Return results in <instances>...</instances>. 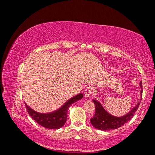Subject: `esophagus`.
<instances>
[{
	"mask_svg": "<svg viewBox=\"0 0 155 155\" xmlns=\"http://www.w3.org/2000/svg\"><path fill=\"white\" fill-rule=\"evenodd\" d=\"M92 93V87L91 86H87L85 90V97H90Z\"/></svg>",
	"mask_w": 155,
	"mask_h": 155,
	"instance_id": "esophagus-1",
	"label": "esophagus"
}]
</instances>
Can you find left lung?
<instances>
[{
	"label": "left lung",
	"instance_id": "1",
	"mask_svg": "<svg viewBox=\"0 0 155 155\" xmlns=\"http://www.w3.org/2000/svg\"><path fill=\"white\" fill-rule=\"evenodd\" d=\"M140 87L141 88L140 96L142 97V82H140ZM92 101L95 105V114H94L93 117L91 119V122L94 127L103 131L115 129L124 125V124L132 118L134 115L138 110V108L140 103V101H138L137 106L134 107L127 114L121 117H116L108 114L98 101L95 100H92Z\"/></svg>",
	"mask_w": 155,
	"mask_h": 155
}]
</instances>
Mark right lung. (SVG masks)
<instances>
[{
    "label": "right lung",
    "instance_id": "add662e5",
    "mask_svg": "<svg viewBox=\"0 0 155 155\" xmlns=\"http://www.w3.org/2000/svg\"><path fill=\"white\" fill-rule=\"evenodd\" d=\"M83 97H84L83 94H78L70 99L59 109L51 113H48V114L38 113L29 107L26 103L25 104H26L28 113L32 117V118L36 121V122H38L40 125L50 129H58L61 128L66 122L68 111L70 106L76 101L81 100Z\"/></svg>",
    "mask_w": 155,
    "mask_h": 155
}]
</instances>
